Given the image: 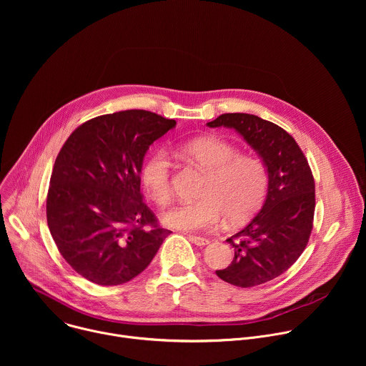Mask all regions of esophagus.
I'll use <instances>...</instances> for the list:
<instances>
[{"label": "esophagus", "mask_w": 366, "mask_h": 366, "mask_svg": "<svg viewBox=\"0 0 366 366\" xmlns=\"http://www.w3.org/2000/svg\"><path fill=\"white\" fill-rule=\"evenodd\" d=\"M188 239H189L194 244H197V246H205V244L210 243V240H208V239H205V237H199V236H194V234H189V236H188Z\"/></svg>", "instance_id": "esophagus-1"}]
</instances>
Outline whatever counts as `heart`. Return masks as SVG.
<instances>
[{
    "mask_svg": "<svg viewBox=\"0 0 366 366\" xmlns=\"http://www.w3.org/2000/svg\"><path fill=\"white\" fill-rule=\"evenodd\" d=\"M181 154L202 172L207 179L197 202L178 204L164 213L165 226L182 232L212 230L220 220L232 226L247 222L262 207L269 172L254 154H240L236 144L220 137H198L179 147ZM172 165L165 150H154L142 165L140 181L147 197L158 205L172 198Z\"/></svg>",
    "mask_w": 366,
    "mask_h": 366,
    "instance_id": "b5f03b06",
    "label": "heart"
}]
</instances>
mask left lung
Masks as SVG:
<instances>
[{"label":"left lung","mask_w":366,"mask_h":366,"mask_svg":"<svg viewBox=\"0 0 366 366\" xmlns=\"http://www.w3.org/2000/svg\"><path fill=\"white\" fill-rule=\"evenodd\" d=\"M207 126L234 129L268 168L265 204L247 226L227 239L234 257L226 269L216 271L236 287L265 284L290 269L308 243L316 208L315 178L294 137L268 120L227 113Z\"/></svg>","instance_id":"8db88e82"}]
</instances>
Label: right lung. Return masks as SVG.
I'll use <instances>...</instances> for the list:
<instances>
[{"label": "right lung", "instance_id": "obj_1", "mask_svg": "<svg viewBox=\"0 0 366 366\" xmlns=\"http://www.w3.org/2000/svg\"><path fill=\"white\" fill-rule=\"evenodd\" d=\"M175 124L126 110L85 122L62 146L47 191V226L85 280L106 287L133 280L171 233L142 199L140 171L149 146Z\"/></svg>", "mask_w": 366, "mask_h": 366}]
</instances>
